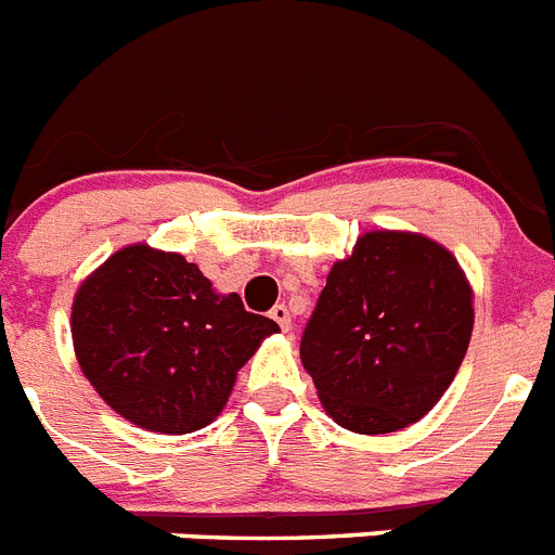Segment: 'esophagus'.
<instances>
[{
    "instance_id": "1",
    "label": "esophagus",
    "mask_w": 555,
    "mask_h": 555,
    "mask_svg": "<svg viewBox=\"0 0 555 555\" xmlns=\"http://www.w3.org/2000/svg\"><path fill=\"white\" fill-rule=\"evenodd\" d=\"M269 317L281 325V331H288V327H292V313H288L286 306H274L272 311H269Z\"/></svg>"
}]
</instances>
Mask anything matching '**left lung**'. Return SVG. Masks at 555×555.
I'll use <instances>...</instances> for the list:
<instances>
[{
    "mask_svg": "<svg viewBox=\"0 0 555 555\" xmlns=\"http://www.w3.org/2000/svg\"><path fill=\"white\" fill-rule=\"evenodd\" d=\"M473 317V292L448 249L377 230L333 263L302 331V366L341 428L391 434L453 384Z\"/></svg>",
    "mask_w": 555,
    "mask_h": 555,
    "instance_id": "8db88e82",
    "label": "left lung"
}]
</instances>
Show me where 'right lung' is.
<instances>
[{
  "mask_svg": "<svg viewBox=\"0 0 555 555\" xmlns=\"http://www.w3.org/2000/svg\"><path fill=\"white\" fill-rule=\"evenodd\" d=\"M278 322L217 294L178 253L146 244L111 255L80 286L72 338L80 370L125 420L191 434L219 416L261 338Z\"/></svg>",
  "mask_w": 555,
  "mask_h": 555,
  "instance_id": "1",
  "label": "right lung"
}]
</instances>
